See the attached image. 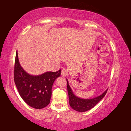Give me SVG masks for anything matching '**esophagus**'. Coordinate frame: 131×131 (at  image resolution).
<instances>
[{"instance_id":"obj_1","label":"esophagus","mask_w":131,"mask_h":131,"mask_svg":"<svg viewBox=\"0 0 131 131\" xmlns=\"http://www.w3.org/2000/svg\"><path fill=\"white\" fill-rule=\"evenodd\" d=\"M66 75H67V72H66L65 69H62L61 71V75L63 76V77H65Z\"/></svg>"}]
</instances>
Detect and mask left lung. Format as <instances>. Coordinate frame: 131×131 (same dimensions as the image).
Masks as SVG:
<instances>
[{
  "label": "left lung",
  "instance_id": "1",
  "mask_svg": "<svg viewBox=\"0 0 131 131\" xmlns=\"http://www.w3.org/2000/svg\"><path fill=\"white\" fill-rule=\"evenodd\" d=\"M67 81V89L68 95H69V105L72 107V109L74 110L78 111V112H85V111H89L94 107L103 97L105 96L108 89H107L100 96L95 97L93 99H84L79 98L77 96H76L73 94V92L70 88V86L68 83V79H66Z\"/></svg>",
  "mask_w": 131,
  "mask_h": 131
}]
</instances>
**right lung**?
<instances>
[{
	"instance_id": "obj_1",
	"label": "right lung",
	"mask_w": 131,
	"mask_h": 131,
	"mask_svg": "<svg viewBox=\"0 0 131 131\" xmlns=\"http://www.w3.org/2000/svg\"><path fill=\"white\" fill-rule=\"evenodd\" d=\"M61 70L47 72L40 75L32 76L26 73L19 62L16 54L14 81L23 100L32 108L42 109L48 106L52 96L54 81L60 76Z\"/></svg>"
}]
</instances>
